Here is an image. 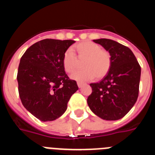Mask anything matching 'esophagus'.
<instances>
[{"label":"esophagus","instance_id":"1","mask_svg":"<svg viewBox=\"0 0 155 155\" xmlns=\"http://www.w3.org/2000/svg\"><path fill=\"white\" fill-rule=\"evenodd\" d=\"M84 85V83L82 82H78V86L79 87V88H81V87Z\"/></svg>","mask_w":155,"mask_h":155}]
</instances>
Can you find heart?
<instances>
[{
	"instance_id": "heart-1",
	"label": "heart",
	"mask_w": 155,
	"mask_h": 155,
	"mask_svg": "<svg viewBox=\"0 0 155 155\" xmlns=\"http://www.w3.org/2000/svg\"><path fill=\"white\" fill-rule=\"evenodd\" d=\"M73 51H76L79 60H84L81 71L74 73L71 78L78 81H88L96 78H103L107 74L111 67V57L107 51L104 50L100 45L90 41L80 42L72 49H67L63 56L64 71L71 74L78 67V60Z\"/></svg>"
}]
</instances>
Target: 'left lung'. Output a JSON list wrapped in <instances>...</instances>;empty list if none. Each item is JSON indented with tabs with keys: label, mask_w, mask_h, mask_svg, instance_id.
I'll return each instance as SVG.
<instances>
[{
	"label": "left lung",
	"mask_w": 155,
	"mask_h": 155,
	"mask_svg": "<svg viewBox=\"0 0 155 155\" xmlns=\"http://www.w3.org/2000/svg\"><path fill=\"white\" fill-rule=\"evenodd\" d=\"M102 45L111 57V67L100 82L92 83V92L87 103L100 118L116 121L122 118L137 100L141 67L133 52L113 40H93Z\"/></svg>",
	"instance_id": "left-lung-1"
}]
</instances>
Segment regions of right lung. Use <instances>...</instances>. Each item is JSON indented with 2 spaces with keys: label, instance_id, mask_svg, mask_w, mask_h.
Here are the masks:
<instances>
[{
  "label": "right lung",
  "instance_id": "right-lung-1",
  "mask_svg": "<svg viewBox=\"0 0 155 155\" xmlns=\"http://www.w3.org/2000/svg\"><path fill=\"white\" fill-rule=\"evenodd\" d=\"M74 42L41 40L21 58L17 74L19 97L24 107L41 121H54L63 115L71 96L78 89L62 63L64 52Z\"/></svg>",
  "mask_w": 155,
  "mask_h": 155
}]
</instances>
